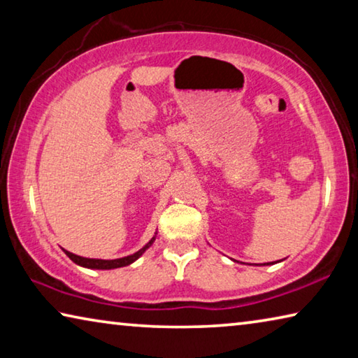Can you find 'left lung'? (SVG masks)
I'll use <instances>...</instances> for the list:
<instances>
[{"mask_svg":"<svg viewBox=\"0 0 358 358\" xmlns=\"http://www.w3.org/2000/svg\"><path fill=\"white\" fill-rule=\"evenodd\" d=\"M271 264H273V262H268V264H264V265H271Z\"/></svg>","mask_w":358,"mask_h":358,"instance_id":"left-lung-1","label":"left lung"}]
</instances>
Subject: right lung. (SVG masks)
<instances>
[{"mask_svg":"<svg viewBox=\"0 0 358 358\" xmlns=\"http://www.w3.org/2000/svg\"><path fill=\"white\" fill-rule=\"evenodd\" d=\"M156 240V235L153 238H151L147 245H145L142 250H138L137 252L131 254V256H126V257H120V259H112V260H104V259H90V257H82V256H77V254H72L69 251H64L66 256H68L72 262L85 266V268H92V270H112V268H120V266H126V265H131L132 262H136V260L142 256V254L148 250V248L153 245V241Z\"/></svg>","mask_w":358,"mask_h":358,"instance_id":"obj_1","label":"right lung"}]
</instances>
